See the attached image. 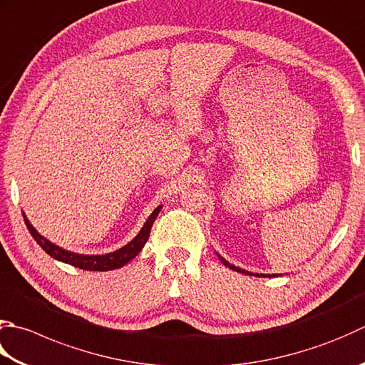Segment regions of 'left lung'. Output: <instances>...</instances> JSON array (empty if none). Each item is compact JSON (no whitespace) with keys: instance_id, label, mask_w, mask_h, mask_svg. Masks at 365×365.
Segmentation results:
<instances>
[{"instance_id":"8db88e82","label":"left lung","mask_w":365,"mask_h":365,"mask_svg":"<svg viewBox=\"0 0 365 365\" xmlns=\"http://www.w3.org/2000/svg\"><path fill=\"white\" fill-rule=\"evenodd\" d=\"M218 258H220V261H221V262L225 264L226 267H230V269L235 270V272L247 274V275H256V277H277V274H272V275H270V274H266V275H264V274H252V272H248V270H244V269H240V267H237V266H234V264H231V262H227V261L223 258V256H220V255H218Z\"/></svg>"}]
</instances>
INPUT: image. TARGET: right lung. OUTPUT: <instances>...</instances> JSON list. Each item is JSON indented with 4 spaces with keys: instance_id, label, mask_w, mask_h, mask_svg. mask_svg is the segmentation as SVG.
Listing matches in <instances>:
<instances>
[{
    "instance_id": "add662e5",
    "label": "right lung",
    "mask_w": 365,
    "mask_h": 365,
    "mask_svg": "<svg viewBox=\"0 0 365 365\" xmlns=\"http://www.w3.org/2000/svg\"><path fill=\"white\" fill-rule=\"evenodd\" d=\"M161 209H163V205L156 207V209L152 212V215L147 218L144 226H142L139 234L135 235L130 244H126L125 247L115 250V252L106 253V255H78L74 252H68V250L52 244V242L46 239L44 235H41L38 231L34 230L33 225L28 221V218L25 215H24V218H25V225L28 227V231H30V234L33 235V239L38 242V245L44 250L47 255L52 256L53 259L71 264V266L83 269V270H98V272H106V270L123 267L125 264H128L133 258H135V256L139 255L140 250L144 248V245L147 244L150 231H152V226H153V221L156 217H158Z\"/></svg>"
}]
</instances>
